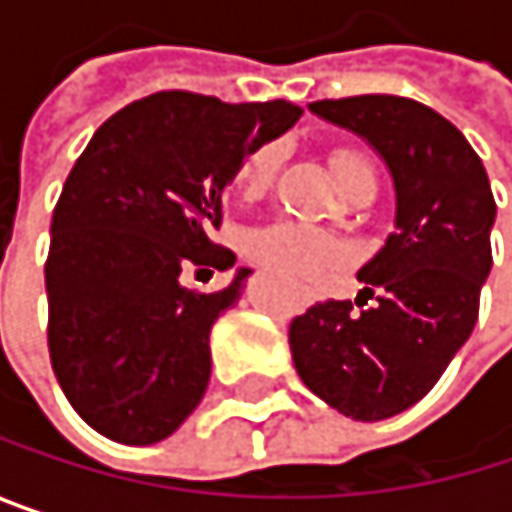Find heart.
Returning a JSON list of instances; mask_svg holds the SVG:
<instances>
[{
  "label": "heart",
  "instance_id": "1",
  "mask_svg": "<svg viewBox=\"0 0 512 512\" xmlns=\"http://www.w3.org/2000/svg\"><path fill=\"white\" fill-rule=\"evenodd\" d=\"M329 165L338 174L341 186L347 189L353 180L373 174V165L367 156L358 154L353 148H338L329 154ZM278 171V148L275 145H260L240 168V186L246 195H260L269 189L272 177ZM246 255L255 260L257 266L272 269L287 278H314L329 272L347 257V246L305 222L293 219H275L260 228H252L246 234Z\"/></svg>",
  "mask_w": 512,
  "mask_h": 512
}]
</instances>
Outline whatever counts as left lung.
<instances>
[{
	"label": "left lung",
	"instance_id": "obj_1",
	"mask_svg": "<svg viewBox=\"0 0 512 512\" xmlns=\"http://www.w3.org/2000/svg\"><path fill=\"white\" fill-rule=\"evenodd\" d=\"M314 115L367 139L385 159L397 216L358 269L373 309L329 299L290 323L299 379L332 409L382 421L415 406L468 341L492 269L495 198L486 168L436 109L394 94L317 100Z\"/></svg>",
	"mask_w": 512,
	"mask_h": 512
}]
</instances>
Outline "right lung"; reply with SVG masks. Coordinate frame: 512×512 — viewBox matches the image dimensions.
I'll return each instance as SVG.
<instances>
[{
    "label": "right lung",
    "mask_w": 512,
    "mask_h": 512,
    "mask_svg": "<svg viewBox=\"0 0 512 512\" xmlns=\"http://www.w3.org/2000/svg\"><path fill=\"white\" fill-rule=\"evenodd\" d=\"M299 115L290 100L156 91L115 112L70 168L44 266L47 344L64 397L100 436L154 445L201 403L210 329L249 269L216 293L180 278L234 266V252L213 243L225 186Z\"/></svg>",
    "instance_id": "right-lung-1"
}]
</instances>
